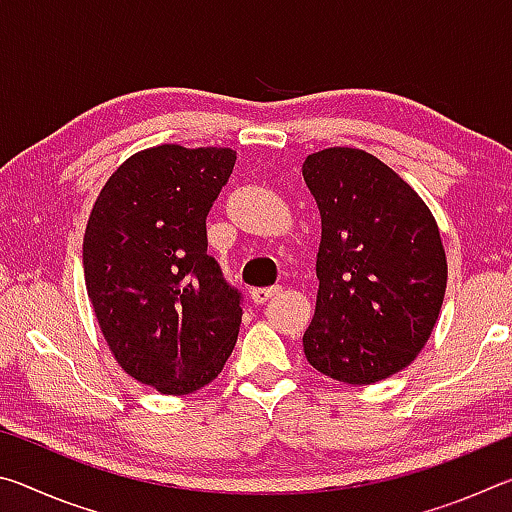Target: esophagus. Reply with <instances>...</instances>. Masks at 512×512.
<instances>
[{
    "instance_id": "1",
    "label": "esophagus",
    "mask_w": 512,
    "mask_h": 512,
    "mask_svg": "<svg viewBox=\"0 0 512 512\" xmlns=\"http://www.w3.org/2000/svg\"><path fill=\"white\" fill-rule=\"evenodd\" d=\"M280 291H282V287H277V284H275V287H259V289L250 291V298H253L255 305H264V302H268L273 296H277Z\"/></svg>"
}]
</instances>
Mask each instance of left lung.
<instances>
[{
	"label": "left lung",
	"instance_id": "1",
	"mask_svg": "<svg viewBox=\"0 0 512 512\" xmlns=\"http://www.w3.org/2000/svg\"><path fill=\"white\" fill-rule=\"evenodd\" d=\"M302 176L323 228L305 357L336 381L375 384L418 357L443 307L447 259L436 219L366 151L311 153Z\"/></svg>",
	"mask_w": 512,
	"mask_h": 512
}]
</instances>
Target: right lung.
Wrapping results in <instances>:
<instances>
[{
    "label": "right lung",
    "mask_w": 512,
    "mask_h": 512,
    "mask_svg": "<svg viewBox=\"0 0 512 512\" xmlns=\"http://www.w3.org/2000/svg\"><path fill=\"white\" fill-rule=\"evenodd\" d=\"M235 162L214 146L135 153L103 185L85 228V287L110 352L164 395L210 384L237 343L241 293L207 255L205 228Z\"/></svg>",
    "instance_id": "add662e5"
}]
</instances>
